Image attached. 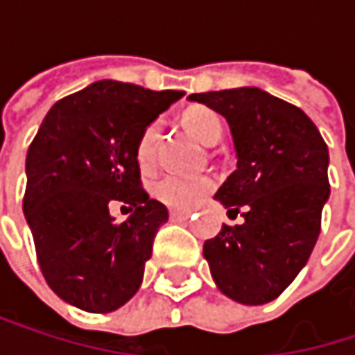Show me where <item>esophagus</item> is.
<instances>
[{"label": "esophagus", "instance_id": "34e87169", "mask_svg": "<svg viewBox=\"0 0 355 355\" xmlns=\"http://www.w3.org/2000/svg\"><path fill=\"white\" fill-rule=\"evenodd\" d=\"M191 211H171V220H189Z\"/></svg>", "mask_w": 355, "mask_h": 355}]
</instances>
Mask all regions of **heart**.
Masks as SVG:
<instances>
[{
	"mask_svg": "<svg viewBox=\"0 0 355 355\" xmlns=\"http://www.w3.org/2000/svg\"><path fill=\"white\" fill-rule=\"evenodd\" d=\"M182 121L187 129L205 146H214L222 139L224 123L216 110L207 107H191ZM160 139V123L152 121L139 135L135 146V158L141 168H152L156 162V150ZM214 189V178L199 175V177H180V175H166L154 184V195L162 203L177 207V209H191L195 207L209 191Z\"/></svg>",
	"mask_w": 355,
	"mask_h": 355,
	"instance_id": "b5f03b06",
	"label": "heart"
}]
</instances>
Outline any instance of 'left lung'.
<instances>
[{
  "label": "left lung",
  "instance_id": "8db88e82",
  "mask_svg": "<svg viewBox=\"0 0 355 355\" xmlns=\"http://www.w3.org/2000/svg\"><path fill=\"white\" fill-rule=\"evenodd\" d=\"M232 131L236 171L214 195L243 224L222 226L203 257L228 298L257 306L275 300L302 271L329 199V150L302 108L261 88L191 94Z\"/></svg>",
  "mask_w": 355,
  "mask_h": 355
}]
</instances>
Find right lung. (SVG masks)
<instances>
[{
	"mask_svg": "<svg viewBox=\"0 0 355 355\" xmlns=\"http://www.w3.org/2000/svg\"><path fill=\"white\" fill-rule=\"evenodd\" d=\"M182 92L101 80L55 103L26 154L24 216L49 288L86 313H112L139 290L168 209L141 189L135 146ZM127 202L116 225L107 207Z\"/></svg>",
	"mask_w": 355,
	"mask_h": 355,
	"instance_id": "right-lung-1",
	"label": "right lung"
}]
</instances>
